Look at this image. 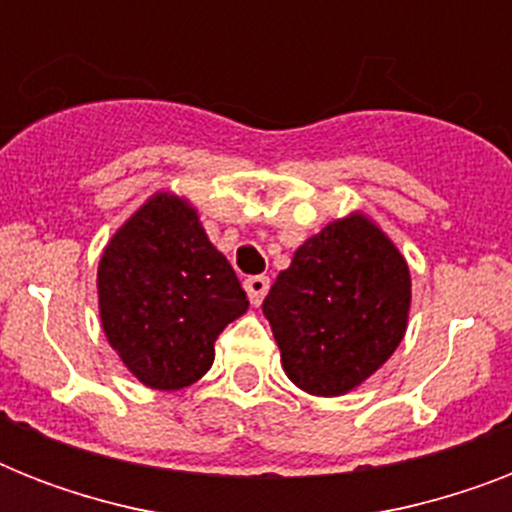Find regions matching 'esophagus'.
I'll list each match as a JSON object with an SVG mask.
<instances>
[{"label":"esophagus","instance_id":"esophagus-1","mask_svg":"<svg viewBox=\"0 0 512 512\" xmlns=\"http://www.w3.org/2000/svg\"><path fill=\"white\" fill-rule=\"evenodd\" d=\"M268 287H271L268 276H249V279H244V289H247L249 303L252 305L263 303V297L268 295Z\"/></svg>","mask_w":512,"mask_h":512}]
</instances>
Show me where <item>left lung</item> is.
Wrapping results in <instances>:
<instances>
[{
    "label": "left lung",
    "instance_id": "8db88e82",
    "mask_svg": "<svg viewBox=\"0 0 512 512\" xmlns=\"http://www.w3.org/2000/svg\"><path fill=\"white\" fill-rule=\"evenodd\" d=\"M412 279L404 255L366 215H350L297 249L263 300L281 366L311 396H342L404 340Z\"/></svg>",
    "mask_w": 512,
    "mask_h": 512
}]
</instances>
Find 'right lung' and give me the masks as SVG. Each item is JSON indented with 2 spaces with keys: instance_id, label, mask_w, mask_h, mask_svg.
<instances>
[{
  "instance_id": "1",
  "label": "right lung",
  "mask_w": 512,
  "mask_h": 512,
  "mask_svg": "<svg viewBox=\"0 0 512 512\" xmlns=\"http://www.w3.org/2000/svg\"><path fill=\"white\" fill-rule=\"evenodd\" d=\"M98 305L124 366L148 388L180 390L207 374L217 335L249 300L196 209L156 193L103 249Z\"/></svg>"
}]
</instances>
